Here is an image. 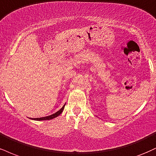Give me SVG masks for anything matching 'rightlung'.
Instances as JSON below:
<instances>
[{
  "label": "right lung",
  "instance_id": "1",
  "mask_svg": "<svg viewBox=\"0 0 156 156\" xmlns=\"http://www.w3.org/2000/svg\"><path fill=\"white\" fill-rule=\"evenodd\" d=\"M66 104V103H65ZM65 104L64 105L62 108L60 109L59 110H58L57 112H56L55 113L52 114V115H48V116H46V117H42V118H36V119H31L33 120H35V121H46V120H51V119H53L54 118L57 117V116H59L60 114L62 113L63 111L64 108H65Z\"/></svg>",
  "mask_w": 156,
  "mask_h": 156
}]
</instances>
